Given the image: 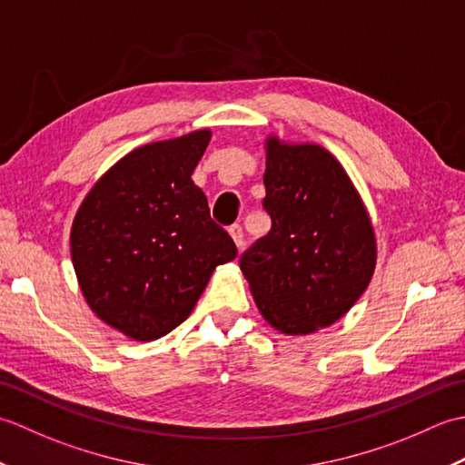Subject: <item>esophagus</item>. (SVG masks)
Instances as JSON below:
<instances>
[{"mask_svg":"<svg viewBox=\"0 0 465 465\" xmlns=\"http://www.w3.org/2000/svg\"><path fill=\"white\" fill-rule=\"evenodd\" d=\"M227 233L232 235L233 243L238 245V250H240L242 245H243V232H242V225H240V223H233V225H230V227H227Z\"/></svg>","mask_w":465,"mask_h":465,"instance_id":"esophagus-1","label":"esophagus"}]
</instances>
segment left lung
Segmentation results:
<instances>
[{"mask_svg":"<svg viewBox=\"0 0 465 465\" xmlns=\"http://www.w3.org/2000/svg\"><path fill=\"white\" fill-rule=\"evenodd\" d=\"M263 210L272 230L240 268L272 328L308 335L338 322L368 288L375 235L341 163L318 143L265 140Z\"/></svg>","mask_w":465,"mask_h":465,"instance_id":"left-lung-1","label":"left lung"}]
</instances>
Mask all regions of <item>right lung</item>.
<instances>
[{
    "label": "right lung",
    "instance_id": "right-lung-1",
    "mask_svg": "<svg viewBox=\"0 0 465 465\" xmlns=\"http://www.w3.org/2000/svg\"><path fill=\"white\" fill-rule=\"evenodd\" d=\"M210 130L137 147L85 195L69 235L92 312L137 341L177 328L217 265L238 255L192 180Z\"/></svg>",
    "mask_w": 465,
    "mask_h": 465
}]
</instances>
